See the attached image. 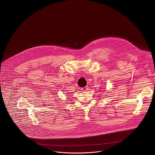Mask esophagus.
I'll use <instances>...</instances> for the list:
<instances>
[{
	"instance_id": "34e87169",
	"label": "esophagus",
	"mask_w": 155,
	"mask_h": 155,
	"mask_svg": "<svg viewBox=\"0 0 155 155\" xmlns=\"http://www.w3.org/2000/svg\"><path fill=\"white\" fill-rule=\"evenodd\" d=\"M88 89V87H85L82 88V90L83 91H87Z\"/></svg>"
}]
</instances>
